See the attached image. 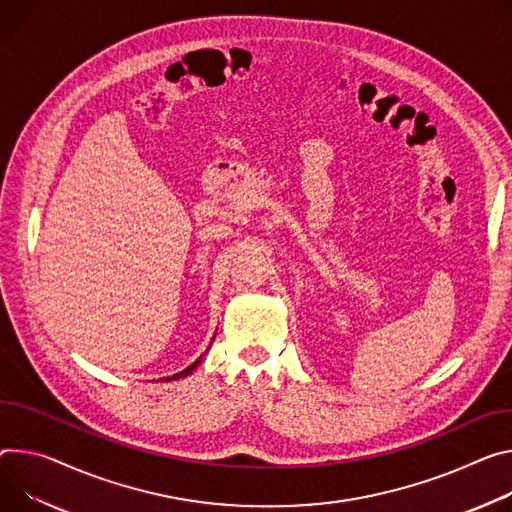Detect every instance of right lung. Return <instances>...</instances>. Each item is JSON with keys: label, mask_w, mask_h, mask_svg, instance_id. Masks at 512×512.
I'll return each mask as SVG.
<instances>
[{"label": "right lung", "mask_w": 512, "mask_h": 512, "mask_svg": "<svg viewBox=\"0 0 512 512\" xmlns=\"http://www.w3.org/2000/svg\"><path fill=\"white\" fill-rule=\"evenodd\" d=\"M202 359V357H200ZM200 359H196L190 367H185L183 371H179V374H175V376H171V378H165V380H179V378H185V376H190V374H194V369L198 367V363H200Z\"/></svg>", "instance_id": "right-lung-1"}]
</instances>
